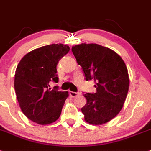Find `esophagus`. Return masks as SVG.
<instances>
[{"instance_id": "1", "label": "esophagus", "mask_w": 151, "mask_h": 151, "mask_svg": "<svg viewBox=\"0 0 151 151\" xmlns=\"http://www.w3.org/2000/svg\"><path fill=\"white\" fill-rule=\"evenodd\" d=\"M78 93H76V92H72L70 91V96H71V97H76V96H78Z\"/></svg>"}]
</instances>
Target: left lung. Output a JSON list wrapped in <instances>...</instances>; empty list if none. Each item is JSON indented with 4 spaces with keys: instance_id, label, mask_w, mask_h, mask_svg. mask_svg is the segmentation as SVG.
Listing matches in <instances>:
<instances>
[{
    "instance_id": "8db88e82",
    "label": "left lung",
    "mask_w": 151,
    "mask_h": 151,
    "mask_svg": "<svg viewBox=\"0 0 151 151\" xmlns=\"http://www.w3.org/2000/svg\"><path fill=\"white\" fill-rule=\"evenodd\" d=\"M77 64L86 81L93 79L96 92L84 94L87 103L81 109L84 120L100 125L120 112L129 89V77L124 61L113 50L95 43L72 47Z\"/></svg>"
}]
</instances>
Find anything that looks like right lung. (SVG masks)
I'll return each mask as SVG.
<instances>
[{"instance_id": "obj_1", "label": "right lung", "mask_w": 151, "mask_h": 151, "mask_svg": "<svg viewBox=\"0 0 151 151\" xmlns=\"http://www.w3.org/2000/svg\"><path fill=\"white\" fill-rule=\"evenodd\" d=\"M69 50L68 45H48L27 53L18 64L14 89L22 112L31 121L43 125L60 117L69 94L51 90L49 82L58 83L56 67Z\"/></svg>"}]
</instances>
